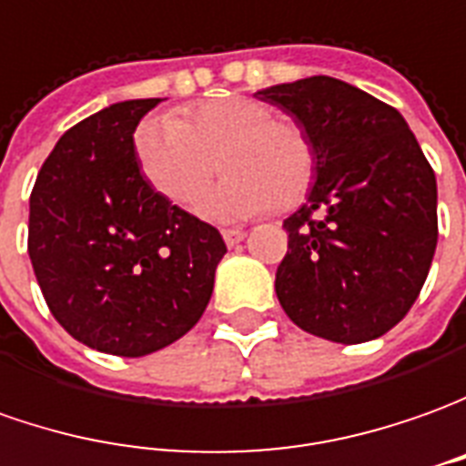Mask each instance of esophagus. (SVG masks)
I'll return each instance as SVG.
<instances>
[{"instance_id": "obj_1", "label": "esophagus", "mask_w": 466, "mask_h": 466, "mask_svg": "<svg viewBox=\"0 0 466 466\" xmlns=\"http://www.w3.org/2000/svg\"><path fill=\"white\" fill-rule=\"evenodd\" d=\"M221 237H224V242H227V245L234 247L245 239V232H242V229H224V232H221Z\"/></svg>"}]
</instances>
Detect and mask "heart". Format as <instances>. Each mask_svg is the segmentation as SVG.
<instances>
[{"mask_svg":"<svg viewBox=\"0 0 466 466\" xmlns=\"http://www.w3.org/2000/svg\"><path fill=\"white\" fill-rule=\"evenodd\" d=\"M135 157L160 196L191 208L211 178H227L201 207L219 221L249 219L268 208H296L316 180V147L309 132L273 106L249 96L201 101L178 116L145 119L135 132Z\"/></svg>","mask_w":466,"mask_h":466,"instance_id":"heart-1","label":"heart"}]
</instances>
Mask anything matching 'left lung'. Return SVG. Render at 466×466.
Wrapping results in <instances>:
<instances>
[{
	"instance_id": "obj_1",
	"label": "left lung",
	"mask_w": 466,
	"mask_h": 466,
	"mask_svg": "<svg viewBox=\"0 0 466 466\" xmlns=\"http://www.w3.org/2000/svg\"><path fill=\"white\" fill-rule=\"evenodd\" d=\"M299 122L319 167L309 201L283 221L275 293L313 337H382L419 299L439 239L436 176L390 104L331 76L258 91Z\"/></svg>"
}]
</instances>
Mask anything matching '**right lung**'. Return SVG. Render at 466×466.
<instances>
[{
	"label": "right lung",
	"instance_id": "add662e5",
	"mask_svg": "<svg viewBox=\"0 0 466 466\" xmlns=\"http://www.w3.org/2000/svg\"><path fill=\"white\" fill-rule=\"evenodd\" d=\"M157 104L119 101L71 127L30 193L27 252L47 309L74 339L119 357L191 331L227 252L219 229L140 173L132 135Z\"/></svg>",
	"mask_w": 466,
	"mask_h": 466
}]
</instances>
